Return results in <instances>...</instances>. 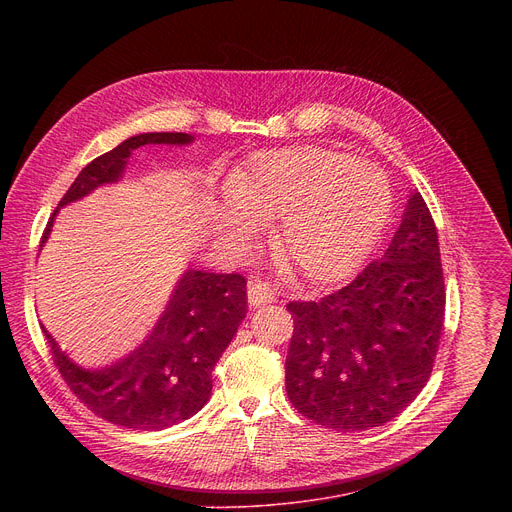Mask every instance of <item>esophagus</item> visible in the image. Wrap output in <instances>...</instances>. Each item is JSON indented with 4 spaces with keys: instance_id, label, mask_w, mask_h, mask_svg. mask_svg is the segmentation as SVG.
<instances>
[{
    "instance_id": "1",
    "label": "esophagus",
    "mask_w": 512,
    "mask_h": 512,
    "mask_svg": "<svg viewBox=\"0 0 512 512\" xmlns=\"http://www.w3.org/2000/svg\"><path fill=\"white\" fill-rule=\"evenodd\" d=\"M249 304L253 308L257 306H265V304H271L275 300V291L271 287V283L259 275H253L251 281H249Z\"/></svg>"
}]
</instances>
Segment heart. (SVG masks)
<instances>
[{
	"instance_id": "b5f03b06",
	"label": "heart",
	"mask_w": 512,
	"mask_h": 512,
	"mask_svg": "<svg viewBox=\"0 0 512 512\" xmlns=\"http://www.w3.org/2000/svg\"><path fill=\"white\" fill-rule=\"evenodd\" d=\"M233 206L218 221L239 239L253 223L279 218L277 255L304 277L334 281L362 263L379 241L393 206L387 174L350 154L298 145L257 154L231 176Z\"/></svg>"
}]
</instances>
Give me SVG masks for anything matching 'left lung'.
I'll list each match as a JSON object with an SVG mask.
<instances>
[{"instance_id": "left-lung-1", "label": "left lung", "mask_w": 512, "mask_h": 512, "mask_svg": "<svg viewBox=\"0 0 512 512\" xmlns=\"http://www.w3.org/2000/svg\"><path fill=\"white\" fill-rule=\"evenodd\" d=\"M285 391L304 417L360 431L397 417L429 381L446 287L431 212L413 192L383 259L318 302H289Z\"/></svg>"}]
</instances>
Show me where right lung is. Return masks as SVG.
Returning <instances> with one entry per match:
<instances>
[{
	"mask_svg": "<svg viewBox=\"0 0 512 512\" xmlns=\"http://www.w3.org/2000/svg\"><path fill=\"white\" fill-rule=\"evenodd\" d=\"M190 133H141L87 164L58 206L115 182L133 150L148 143H190ZM58 210V208H56ZM52 212V218L56 214ZM52 218L42 243L48 239ZM247 314V279L241 273L188 269L150 338L103 371L72 364L42 326L52 360L68 389L95 415L129 429L158 431L198 413L212 391V369Z\"/></svg>",
	"mask_w": 512,
	"mask_h": 512,
	"instance_id": "right-lung-1",
	"label": "right lung"
}]
</instances>
